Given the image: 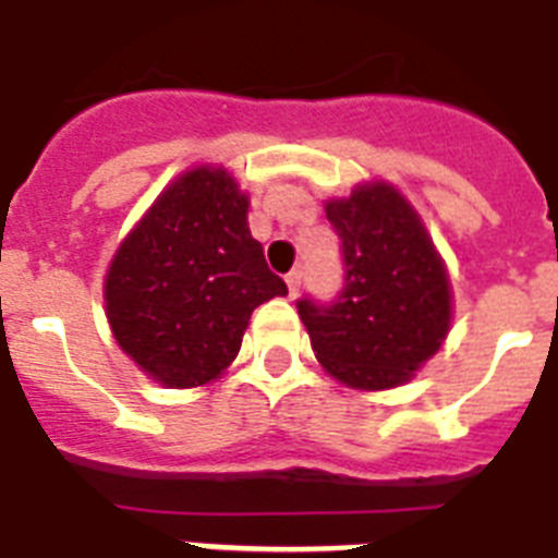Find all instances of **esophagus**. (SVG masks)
<instances>
[{
  "label": "esophagus",
  "mask_w": 558,
  "mask_h": 558,
  "mask_svg": "<svg viewBox=\"0 0 558 558\" xmlns=\"http://www.w3.org/2000/svg\"><path fill=\"white\" fill-rule=\"evenodd\" d=\"M301 278H303V275H301V271H298V269H292V271H289V275H287L289 298H294V294L301 292Z\"/></svg>",
  "instance_id": "obj_1"
}]
</instances>
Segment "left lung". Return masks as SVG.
Here are the masks:
<instances>
[{"mask_svg": "<svg viewBox=\"0 0 558 558\" xmlns=\"http://www.w3.org/2000/svg\"><path fill=\"white\" fill-rule=\"evenodd\" d=\"M341 238L343 289L332 303L298 301L312 350L347 387L410 381L450 332V278L427 229L389 183L326 203Z\"/></svg>", "mask_w": 558, "mask_h": 558, "instance_id": "8db88e82", "label": "left lung"}]
</instances>
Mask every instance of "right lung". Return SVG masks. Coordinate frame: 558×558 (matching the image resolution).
I'll return each instance as SVG.
<instances>
[{
    "instance_id": "add662e5",
    "label": "right lung",
    "mask_w": 558,
    "mask_h": 558,
    "mask_svg": "<svg viewBox=\"0 0 558 558\" xmlns=\"http://www.w3.org/2000/svg\"><path fill=\"white\" fill-rule=\"evenodd\" d=\"M226 169L180 174L117 248L106 312L122 352L162 387H203L240 352L260 303L287 294Z\"/></svg>"
}]
</instances>
